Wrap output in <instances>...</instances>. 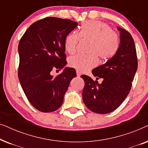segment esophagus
<instances>
[{
	"mask_svg": "<svg viewBox=\"0 0 148 148\" xmlns=\"http://www.w3.org/2000/svg\"><path fill=\"white\" fill-rule=\"evenodd\" d=\"M77 77L81 76V73L79 71H77Z\"/></svg>",
	"mask_w": 148,
	"mask_h": 148,
	"instance_id": "obj_1",
	"label": "esophagus"
}]
</instances>
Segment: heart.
<instances>
[{
	"label": "heart",
	"instance_id": "1",
	"mask_svg": "<svg viewBox=\"0 0 148 148\" xmlns=\"http://www.w3.org/2000/svg\"><path fill=\"white\" fill-rule=\"evenodd\" d=\"M90 42L86 56L76 55L69 59V65L78 71L92 69L98 63V58L107 61L118 50L119 39L108 24L100 21H86L82 24L79 34L71 32L64 39V48L69 54H74L79 38Z\"/></svg>",
	"mask_w": 148,
	"mask_h": 148
}]
</instances>
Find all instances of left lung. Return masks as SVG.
Masks as SVG:
<instances>
[{"label":"left lung","instance_id":"8db88e82","mask_svg":"<svg viewBox=\"0 0 148 148\" xmlns=\"http://www.w3.org/2000/svg\"><path fill=\"white\" fill-rule=\"evenodd\" d=\"M120 32V44L112 58L92 70L96 79L102 78V84L83 75L85 82L83 100L92 112L107 114L118 108L127 98L131 82L137 69L136 49L132 36L127 30L117 27Z\"/></svg>","mask_w":148,"mask_h":148}]
</instances>
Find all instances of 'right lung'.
<instances>
[{
    "label": "right lung",
    "mask_w": 148,
    "mask_h": 148,
    "mask_svg": "<svg viewBox=\"0 0 148 148\" xmlns=\"http://www.w3.org/2000/svg\"><path fill=\"white\" fill-rule=\"evenodd\" d=\"M78 23L69 19L46 17L29 26L20 40L18 77L31 104L43 112L59 108L71 81L76 77L74 69L66 64L64 39ZM64 69L56 77L52 69Z\"/></svg>",
    "instance_id": "1"
}]
</instances>
